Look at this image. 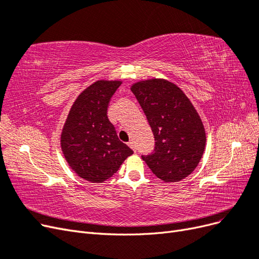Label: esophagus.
I'll return each mask as SVG.
<instances>
[{
	"label": "esophagus",
	"instance_id": "esophagus-1",
	"mask_svg": "<svg viewBox=\"0 0 259 259\" xmlns=\"http://www.w3.org/2000/svg\"><path fill=\"white\" fill-rule=\"evenodd\" d=\"M128 147L130 148H132L133 149V150H134L135 152H136V150H137V148H136V144H135V142H134V140H131V142H128Z\"/></svg>",
	"mask_w": 259,
	"mask_h": 259
}]
</instances>
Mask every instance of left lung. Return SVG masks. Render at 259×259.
<instances>
[{
	"label": "left lung",
	"mask_w": 259,
	"mask_h": 259,
	"mask_svg": "<svg viewBox=\"0 0 259 259\" xmlns=\"http://www.w3.org/2000/svg\"><path fill=\"white\" fill-rule=\"evenodd\" d=\"M150 124L155 148L142 158L159 179L175 183L190 175L202 159L206 133L198 111L182 89L161 77L131 85Z\"/></svg>",
	"instance_id": "obj_1"
}]
</instances>
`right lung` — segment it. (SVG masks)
<instances>
[{"mask_svg": "<svg viewBox=\"0 0 259 259\" xmlns=\"http://www.w3.org/2000/svg\"><path fill=\"white\" fill-rule=\"evenodd\" d=\"M121 80H97L74 100L60 134L62 154L74 173L91 183L113 176L133 150L123 144L107 116Z\"/></svg>", "mask_w": 259, "mask_h": 259, "instance_id": "right-lung-1", "label": "right lung"}]
</instances>
